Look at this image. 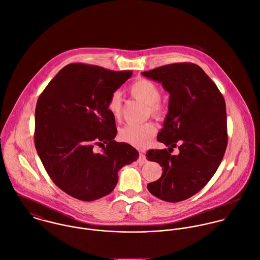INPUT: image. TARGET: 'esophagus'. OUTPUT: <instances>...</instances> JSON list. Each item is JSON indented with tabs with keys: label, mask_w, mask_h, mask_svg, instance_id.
Here are the masks:
<instances>
[{
	"label": "esophagus",
	"mask_w": 260,
	"mask_h": 260,
	"mask_svg": "<svg viewBox=\"0 0 260 260\" xmlns=\"http://www.w3.org/2000/svg\"><path fill=\"white\" fill-rule=\"evenodd\" d=\"M138 162L140 165H144V164L147 162V158H146V156H145L144 153H140V156L138 158Z\"/></svg>",
	"instance_id": "34e87169"
}]
</instances>
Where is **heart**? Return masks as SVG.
I'll return each mask as SVG.
<instances>
[{
  "label": "heart",
  "instance_id": "obj_1",
  "mask_svg": "<svg viewBox=\"0 0 260 260\" xmlns=\"http://www.w3.org/2000/svg\"><path fill=\"white\" fill-rule=\"evenodd\" d=\"M131 95L148 104V112L157 120H164L167 116V106L159 99L161 91L159 86L151 79L138 78L128 87ZM107 110L115 118L119 119L122 113V100L118 91H113L106 104ZM156 126L153 122L128 123L120 128L119 139L137 148L148 146L156 135Z\"/></svg>",
  "mask_w": 260,
  "mask_h": 260
}]
</instances>
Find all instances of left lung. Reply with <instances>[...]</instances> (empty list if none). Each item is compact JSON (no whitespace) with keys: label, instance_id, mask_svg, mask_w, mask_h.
Returning <instances> with one entry per match:
<instances>
[{"label":"left lung","instance_id":"obj_1","mask_svg":"<svg viewBox=\"0 0 260 260\" xmlns=\"http://www.w3.org/2000/svg\"><path fill=\"white\" fill-rule=\"evenodd\" d=\"M143 74L161 82L170 93L169 112L157 141L168 150H151L146 156L162 167L161 177L148 190L167 202L184 201L202 190L225 154L228 134L225 101L217 85L197 64L173 63ZM178 147L173 156L169 150Z\"/></svg>","mask_w":260,"mask_h":260}]
</instances>
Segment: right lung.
I'll return each mask as SVG.
<instances>
[{
	"label": "right lung",
	"instance_id": "right-lung-1",
	"mask_svg": "<svg viewBox=\"0 0 260 260\" xmlns=\"http://www.w3.org/2000/svg\"><path fill=\"white\" fill-rule=\"evenodd\" d=\"M133 74L71 63L63 67L40 94L35 110L34 143L53 183L81 201L108 195L117 172L139 153L116 143L115 119L107 110L110 94ZM95 146L102 151L96 152Z\"/></svg>",
	"mask_w": 260,
	"mask_h": 260
}]
</instances>
